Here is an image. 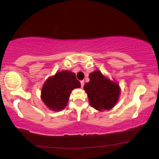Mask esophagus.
Returning a JSON list of instances; mask_svg holds the SVG:
<instances>
[{"mask_svg": "<svg viewBox=\"0 0 159 159\" xmlns=\"http://www.w3.org/2000/svg\"><path fill=\"white\" fill-rule=\"evenodd\" d=\"M80 85H81V87L83 88L84 85V80H80Z\"/></svg>", "mask_w": 159, "mask_h": 159, "instance_id": "1", "label": "esophagus"}]
</instances>
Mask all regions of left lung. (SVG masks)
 Masks as SVG:
<instances>
[{
	"mask_svg": "<svg viewBox=\"0 0 159 159\" xmlns=\"http://www.w3.org/2000/svg\"><path fill=\"white\" fill-rule=\"evenodd\" d=\"M89 78L90 81L84 85V89L88 95L90 105L99 111L111 109L119 99V85L104 76L98 70L90 73Z\"/></svg>",
	"mask_w": 159,
	"mask_h": 159,
	"instance_id": "left-lung-1",
	"label": "left lung"
}]
</instances>
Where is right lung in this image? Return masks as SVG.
<instances>
[{
  "instance_id": "obj_1",
  "label": "right lung",
  "mask_w": 159,
  "mask_h": 159,
  "mask_svg": "<svg viewBox=\"0 0 159 159\" xmlns=\"http://www.w3.org/2000/svg\"><path fill=\"white\" fill-rule=\"evenodd\" d=\"M80 87V84L74 73L61 70L45 81L42 89L41 98L50 110L59 111L67 105L72 90Z\"/></svg>"
}]
</instances>
